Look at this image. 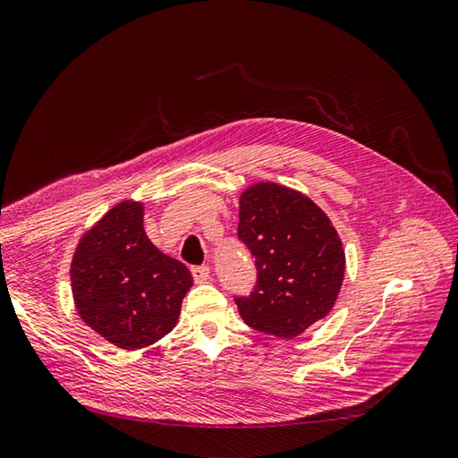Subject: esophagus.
Wrapping results in <instances>:
<instances>
[{"instance_id":"obj_1","label":"esophagus","mask_w":458,"mask_h":458,"mask_svg":"<svg viewBox=\"0 0 458 458\" xmlns=\"http://www.w3.org/2000/svg\"><path fill=\"white\" fill-rule=\"evenodd\" d=\"M192 276L196 284H204V282L210 278V268H208V266H196V268H192Z\"/></svg>"}]
</instances>
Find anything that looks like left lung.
<instances>
[{
    "label": "left lung",
    "instance_id": "left-lung-1",
    "mask_svg": "<svg viewBox=\"0 0 458 458\" xmlns=\"http://www.w3.org/2000/svg\"><path fill=\"white\" fill-rule=\"evenodd\" d=\"M238 240L254 256L256 284L234 296L254 330L294 338L327 316L344 280L343 242L310 198L270 182L240 196Z\"/></svg>",
    "mask_w": 458,
    "mask_h": 458
}]
</instances>
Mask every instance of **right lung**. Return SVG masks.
<instances>
[{
  "label": "right lung",
  "mask_w": 458,
  "mask_h": 458,
  "mask_svg": "<svg viewBox=\"0 0 458 458\" xmlns=\"http://www.w3.org/2000/svg\"><path fill=\"white\" fill-rule=\"evenodd\" d=\"M194 284L188 266L165 256L144 232V206H114L80 240L72 293L89 328L123 351H136L176 327Z\"/></svg>",
  "instance_id": "add662e5"
}]
</instances>
